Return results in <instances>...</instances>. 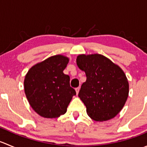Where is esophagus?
Wrapping results in <instances>:
<instances>
[{
    "label": "esophagus",
    "instance_id": "esophagus-1",
    "mask_svg": "<svg viewBox=\"0 0 147 147\" xmlns=\"http://www.w3.org/2000/svg\"><path fill=\"white\" fill-rule=\"evenodd\" d=\"M80 87H77V88H75V91H76V93L77 94H78V93H79V91H80Z\"/></svg>",
    "mask_w": 147,
    "mask_h": 147
}]
</instances>
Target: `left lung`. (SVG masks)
<instances>
[{
  "label": "left lung",
  "instance_id": "1",
  "mask_svg": "<svg viewBox=\"0 0 147 147\" xmlns=\"http://www.w3.org/2000/svg\"><path fill=\"white\" fill-rule=\"evenodd\" d=\"M78 67L86 74L78 96L94 121H107L119 113L127 100L129 82L117 65L100 54L80 55Z\"/></svg>",
  "mask_w": 147,
  "mask_h": 147
}]
</instances>
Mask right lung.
Segmentation results:
<instances>
[{
  "mask_svg": "<svg viewBox=\"0 0 147 147\" xmlns=\"http://www.w3.org/2000/svg\"><path fill=\"white\" fill-rule=\"evenodd\" d=\"M69 58L52 56L32 66L25 77L24 89L31 107L40 116L56 118L67 112L76 92L69 85V75L63 70Z\"/></svg>",
  "mask_w": 147,
  "mask_h": 147,
  "instance_id": "1",
  "label": "right lung"
}]
</instances>
